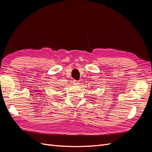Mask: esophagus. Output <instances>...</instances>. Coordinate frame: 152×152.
Here are the masks:
<instances>
[{
  "instance_id": "esophagus-1",
  "label": "esophagus",
  "mask_w": 152,
  "mask_h": 152,
  "mask_svg": "<svg viewBox=\"0 0 152 152\" xmlns=\"http://www.w3.org/2000/svg\"><path fill=\"white\" fill-rule=\"evenodd\" d=\"M79 82H78L77 80H73V85H75V86H77V85H79Z\"/></svg>"
}]
</instances>
